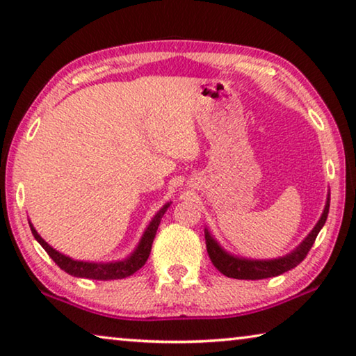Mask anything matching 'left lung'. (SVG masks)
I'll return each instance as SVG.
<instances>
[{"label": "left lung", "instance_id": "left-lung-1", "mask_svg": "<svg viewBox=\"0 0 356 356\" xmlns=\"http://www.w3.org/2000/svg\"><path fill=\"white\" fill-rule=\"evenodd\" d=\"M328 212H330V195L328 198H326L325 211L321 213L318 223L315 225L312 231H310L307 238L304 239L295 250L289 253V255L275 258V259H247V258L229 255L228 252H225L222 247L218 245V242L212 238L211 233H209L207 229H204L209 258H211L212 264L220 270V273L231 279L259 280V279L275 277V275H280L286 273V270L296 268L298 264L307 257L309 250L312 249L314 242L317 239L320 229L323 228L326 217H328Z\"/></svg>", "mask_w": 356, "mask_h": 356}]
</instances>
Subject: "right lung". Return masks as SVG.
<instances>
[{"label": "right lung", "mask_w": 356, "mask_h": 356, "mask_svg": "<svg viewBox=\"0 0 356 356\" xmlns=\"http://www.w3.org/2000/svg\"><path fill=\"white\" fill-rule=\"evenodd\" d=\"M169 204H171V202H168V204L163 206L160 211L155 213V217L152 218L147 229L144 231L143 238L139 241L136 250H134L128 258L120 259V261H112V263L77 261V259L66 257L63 253L56 252L54 247H50L47 242L38 234V231L31 223H30V228H31L33 236H35V239L42 245V249L49 253V257L58 264L60 269H63L65 273H67L70 275H74V277H83V279H95V280L125 279V277H129V275H133L136 270H139L144 266L145 261H147L152 250V244H154V239L158 229V225H160L161 217L165 216Z\"/></svg>", "instance_id": "obj_1"}]
</instances>
